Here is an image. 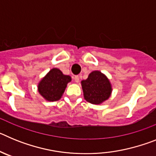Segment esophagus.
<instances>
[{"label": "esophagus", "mask_w": 156, "mask_h": 156, "mask_svg": "<svg viewBox=\"0 0 156 156\" xmlns=\"http://www.w3.org/2000/svg\"><path fill=\"white\" fill-rule=\"evenodd\" d=\"M74 80H75L76 83H79L80 81V76H75L73 77Z\"/></svg>", "instance_id": "obj_1"}]
</instances>
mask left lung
Listing matches in <instances>:
<instances>
[{"mask_svg": "<svg viewBox=\"0 0 156 156\" xmlns=\"http://www.w3.org/2000/svg\"><path fill=\"white\" fill-rule=\"evenodd\" d=\"M81 86L85 100L94 105L102 104L112 92L109 79L98 70L91 72L87 79L81 81Z\"/></svg>", "mask_w": 156, "mask_h": 156, "instance_id": "1", "label": "left lung"}]
</instances>
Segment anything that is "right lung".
<instances>
[{"label":"right lung","instance_id":"right-lung-1","mask_svg":"<svg viewBox=\"0 0 156 156\" xmlns=\"http://www.w3.org/2000/svg\"><path fill=\"white\" fill-rule=\"evenodd\" d=\"M71 80L70 76L65 75L60 69L53 68L38 83V92L46 101H55L61 98Z\"/></svg>","mask_w":156,"mask_h":156}]
</instances>
